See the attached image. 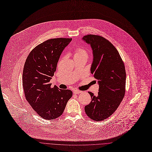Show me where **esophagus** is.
Returning a JSON list of instances; mask_svg holds the SVG:
<instances>
[{"label": "esophagus", "instance_id": "1", "mask_svg": "<svg viewBox=\"0 0 152 152\" xmlns=\"http://www.w3.org/2000/svg\"><path fill=\"white\" fill-rule=\"evenodd\" d=\"M73 93H74V94H81V91L75 90H74V91Z\"/></svg>", "mask_w": 152, "mask_h": 152}]
</instances>
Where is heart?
Returning <instances> with one entry per match:
<instances>
[{"mask_svg": "<svg viewBox=\"0 0 152 152\" xmlns=\"http://www.w3.org/2000/svg\"><path fill=\"white\" fill-rule=\"evenodd\" d=\"M74 58L76 57H83V56H88V53L87 51L84 49V48H77L75 50V52H74Z\"/></svg>", "mask_w": 152, "mask_h": 152, "instance_id": "obj_1", "label": "heart"}]
</instances>
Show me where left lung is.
Masks as SVG:
<instances>
[{
	"instance_id": "1",
	"label": "left lung",
	"mask_w": 152,
	"mask_h": 152,
	"mask_svg": "<svg viewBox=\"0 0 152 152\" xmlns=\"http://www.w3.org/2000/svg\"><path fill=\"white\" fill-rule=\"evenodd\" d=\"M82 39L92 48L93 62L90 72L98 80L99 84L97 96L88 92L92 101L84 110L90 118L101 121L112 115L123 100L125 94V68L117 49L105 38L87 35Z\"/></svg>"
}]
</instances>
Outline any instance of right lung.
<instances>
[{
	"instance_id": "add662e5",
	"label": "right lung",
	"mask_w": 152,
	"mask_h": 152,
	"mask_svg": "<svg viewBox=\"0 0 152 152\" xmlns=\"http://www.w3.org/2000/svg\"><path fill=\"white\" fill-rule=\"evenodd\" d=\"M71 38L47 40L27 56L23 72V87L26 100L42 118L54 120L61 115L72 96L70 90L51 87L50 80L58 59Z\"/></svg>"
}]
</instances>
